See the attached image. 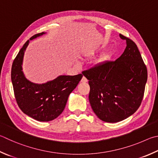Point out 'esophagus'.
Wrapping results in <instances>:
<instances>
[{
  "label": "esophagus",
  "instance_id": "obj_1",
  "mask_svg": "<svg viewBox=\"0 0 158 158\" xmlns=\"http://www.w3.org/2000/svg\"><path fill=\"white\" fill-rule=\"evenodd\" d=\"M81 81L82 83H85V82L88 81V79H87L86 78H85V77H83L81 80Z\"/></svg>",
  "mask_w": 158,
  "mask_h": 158
}]
</instances>
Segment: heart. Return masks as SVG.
<instances>
[{"instance_id": "1", "label": "heart", "mask_w": 158, "mask_h": 158, "mask_svg": "<svg viewBox=\"0 0 158 158\" xmlns=\"http://www.w3.org/2000/svg\"><path fill=\"white\" fill-rule=\"evenodd\" d=\"M105 57H103V58L102 59H100L99 60V61H104V60H105Z\"/></svg>"}]
</instances>
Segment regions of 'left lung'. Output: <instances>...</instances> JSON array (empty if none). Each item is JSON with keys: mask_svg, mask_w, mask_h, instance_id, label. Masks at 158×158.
I'll return each mask as SVG.
<instances>
[{"mask_svg": "<svg viewBox=\"0 0 158 158\" xmlns=\"http://www.w3.org/2000/svg\"><path fill=\"white\" fill-rule=\"evenodd\" d=\"M119 36L127 47L118 59L82 72L89 80L92 109L109 123L122 121L138 109L147 81V68L137 45L121 34Z\"/></svg>", "mask_w": 158, "mask_h": 158, "instance_id": "obj_1", "label": "left lung"}]
</instances>
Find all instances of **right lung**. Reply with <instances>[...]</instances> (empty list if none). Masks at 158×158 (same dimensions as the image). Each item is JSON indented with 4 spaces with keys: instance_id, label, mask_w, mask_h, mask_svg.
Instances as JSON below:
<instances>
[{
    "instance_id": "right-lung-1",
    "label": "right lung",
    "mask_w": 158,
    "mask_h": 158,
    "mask_svg": "<svg viewBox=\"0 0 158 158\" xmlns=\"http://www.w3.org/2000/svg\"><path fill=\"white\" fill-rule=\"evenodd\" d=\"M44 34H36L30 40ZM28 44L29 40L20 50L11 66V78L14 96L19 107L25 114L37 121L49 122L64 111L68 96L77 87L83 75L59 76L44 84L29 81L22 71L23 58Z\"/></svg>"
}]
</instances>
